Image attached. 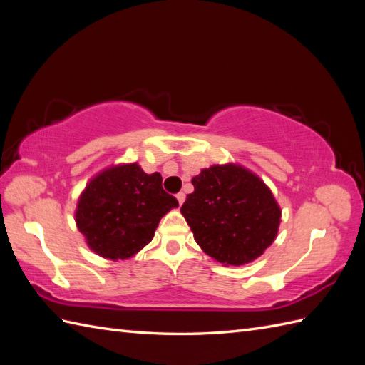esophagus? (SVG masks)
<instances>
[{
	"label": "esophagus",
	"instance_id": "34e87169",
	"mask_svg": "<svg viewBox=\"0 0 365 365\" xmlns=\"http://www.w3.org/2000/svg\"><path fill=\"white\" fill-rule=\"evenodd\" d=\"M176 200H178V202H180V205H182V202L185 201V195L182 193V192H180L178 195H176Z\"/></svg>",
	"mask_w": 365,
	"mask_h": 365
}]
</instances>
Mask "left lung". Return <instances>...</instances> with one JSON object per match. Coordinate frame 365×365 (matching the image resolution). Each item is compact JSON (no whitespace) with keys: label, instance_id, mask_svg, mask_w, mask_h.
<instances>
[{"label":"left lung","instance_id":"8db88e82","mask_svg":"<svg viewBox=\"0 0 365 365\" xmlns=\"http://www.w3.org/2000/svg\"><path fill=\"white\" fill-rule=\"evenodd\" d=\"M195 192L181 207L195 240L222 264H245L277 236L280 207L271 190L236 164L212 165L193 176Z\"/></svg>","mask_w":365,"mask_h":365}]
</instances>
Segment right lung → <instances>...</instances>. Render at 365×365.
<instances>
[{"mask_svg":"<svg viewBox=\"0 0 365 365\" xmlns=\"http://www.w3.org/2000/svg\"><path fill=\"white\" fill-rule=\"evenodd\" d=\"M158 172L148 175L137 163L106 169L79 197L76 224L86 244L105 259H128L152 240L160 219L178 207L164 192Z\"/></svg>","mask_w":365,"mask_h":365,"instance_id":"obj_1","label":"right lung"}]
</instances>
